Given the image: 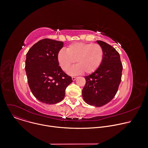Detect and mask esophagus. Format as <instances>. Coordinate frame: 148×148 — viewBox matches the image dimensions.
I'll list each match as a JSON object with an SVG mask.
<instances>
[{
	"mask_svg": "<svg viewBox=\"0 0 148 148\" xmlns=\"http://www.w3.org/2000/svg\"><path fill=\"white\" fill-rule=\"evenodd\" d=\"M77 77H72V80H73V81H75V79H77Z\"/></svg>",
	"mask_w": 148,
	"mask_h": 148,
	"instance_id": "1",
	"label": "esophagus"
}]
</instances>
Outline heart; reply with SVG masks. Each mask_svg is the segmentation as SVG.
<instances>
[{
  "label": "heart",
  "mask_w": 148,
  "mask_h": 148,
  "mask_svg": "<svg viewBox=\"0 0 148 148\" xmlns=\"http://www.w3.org/2000/svg\"><path fill=\"white\" fill-rule=\"evenodd\" d=\"M104 56L102 47L98 44L76 42L68 46L66 51L60 49L58 53V60L62 69L67 71L76 62L69 73L77 75L83 73L95 72L101 65Z\"/></svg>",
  "instance_id": "obj_1"
}]
</instances>
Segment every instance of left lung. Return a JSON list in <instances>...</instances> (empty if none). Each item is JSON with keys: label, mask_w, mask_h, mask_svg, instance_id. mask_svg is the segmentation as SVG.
Listing matches in <instances>:
<instances>
[{"label": "left lung", "mask_w": 148, "mask_h": 148, "mask_svg": "<svg viewBox=\"0 0 148 148\" xmlns=\"http://www.w3.org/2000/svg\"><path fill=\"white\" fill-rule=\"evenodd\" d=\"M97 42L104 52L103 62L94 73L85 77L82 89L84 101L90 106L101 107L115 97L121 82L123 66L120 55L111 45L103 41Z\"/></svg>", "instance_id": "left-lung-1"}]
</instances>
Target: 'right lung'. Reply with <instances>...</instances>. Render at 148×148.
<instances>
[{"instance_id": "1", "label": "right lung", "mask_w": 148, "mask_h": 148, "mask_svg": "<svg viewBox=\"0 0 148 148\" xmlns=\"http://www.w3.org/2000/svg\"><path fill=\"white\" fill-rule=\"evenodd\" d=\"M63 42L44 38L34 44L26 53L25 71L28 85L40 101L54 104L64 97L73 80L59 66L58 53Z\"/></svg>"}]
</instances>
